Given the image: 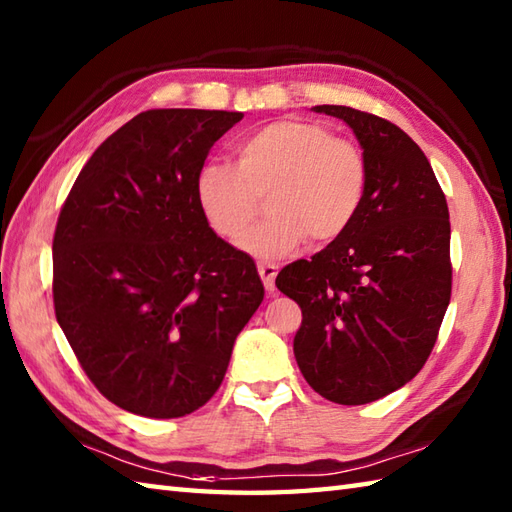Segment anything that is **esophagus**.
<instances>
[{"mask_svg":"<svg viewBox=\"0 0 512 512\" xmlns=\"http://www.w3.org/2000/svg\"><path fill=\"white\" fill-rule=\"evenodd\" d=\"M257 270H259V277L264 281V288L268 292H275V277L279 273V268L275 264H259Z\"/></svg>","mask_w":512,"mask_h":512,"instance_id":"1","label":"esophagus"}]
</instances>
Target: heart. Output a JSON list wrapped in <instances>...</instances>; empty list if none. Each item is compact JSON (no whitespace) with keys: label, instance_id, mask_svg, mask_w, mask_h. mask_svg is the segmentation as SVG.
<instances>
[{"label":"heart","instance_id":"b5f03b06","mask_svg":"<svg viewBox=\"0 0 512 512\" xmlns=\"http://www.w3.org/2000/svg\"><path fill=\"white\" fill-rule=\"evenodd\" d=\"M367 193V160L354 140L321 123L281 118L235 147V167L209 162L195 176V200L211 231L239 242L267 198L266 223L242 242L248 255L277 259L303 239L330 244L350 231Z\"/></svg>","mask_w":512,"mask_h":512}]
</instances>
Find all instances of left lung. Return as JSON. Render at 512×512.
<instances>
[{
  "label": "left lung",
  "instance_id": "8db88e82",
  "mask_svg": "<svg viewBox=\"0 0 512 512\" xmlns=\"http://www.w3.org/2000/svg\"><path fill=\"white\" fill-rule=\"evenodd\" d=\"M312 110L352 127L367 193L350 231L275 284L303 314L295 358L308 385L339 405H365L407 385L436 345L451 299L449 206L400 127L345 105Z\"/></svg>",
  "mask_w": 512,
  "mask_h": 512
}]
</instances>
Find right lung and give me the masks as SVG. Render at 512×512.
Instances as JSON below:
<instances>
[{
	"mask_svg": "<svg viewBox=\"0 0 512 512\" xmlns=\"http://www.w3.org/2000/svg\"><path fill=\"white\" fill-rule=\"evenodd\" d=\"M244 118L149 110L94 151L59 213L54 314L83 372L116 407L180 418L222 385L264 284L195 200L215 140Z\"/></svg>",
	"mask_w": 512,
	"mask_h": 512,
	"instance_id": "1",
	"label": "right lung"
}]
</instances>
